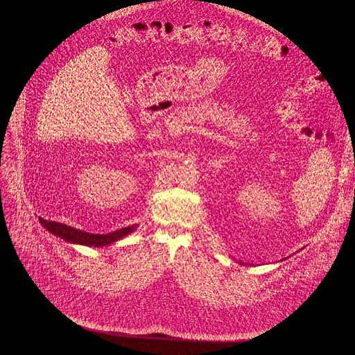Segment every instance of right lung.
Returning a JSON list of instances; mask_svg holds the SVG:
<instances>
[{"instance_id":"1","label":"right lung","mask_w":355,"mask_h":355,"mask_svg":"<svg viewBox=\"0 0 355 355\" xmlns=\"http://www.w3.org/2000/svg\"><path fill=\"white\" fill-rule=\"evenodd\" d=\"M42 226L50 232L51 234L58 236L69 243H78V245H83V246H93V248H102V246H107L114 241L128 236L129 233H132L137 229V225L134 226H128L123 229H119L116 232H110L107 234H93V233H87L79 229L70 227L67 225H63V223H58V221H47L40 218Z\"/></svg>"}]
</instances>
